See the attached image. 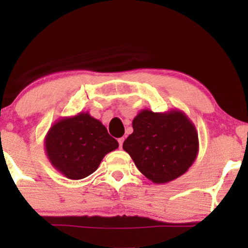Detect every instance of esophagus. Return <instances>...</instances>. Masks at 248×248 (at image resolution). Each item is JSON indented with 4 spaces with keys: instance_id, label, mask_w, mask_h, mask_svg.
<instances>
[{
    "instance_id": "esophagus-1",
    "label": "esophagus",
    "mask_w": 248,
    "mask_h": 248,
    "mask_svg": "<svg viewBox=\"0 0 248 248\" xmlns=\"http://www.w3.org/2000/svg\"><path fill=\"white\" fill-rule=\"evenodd\" d=\"M123 142H124V138L118 139V143H120V148L123 147Z\"/></svg>"
}]
</instances>
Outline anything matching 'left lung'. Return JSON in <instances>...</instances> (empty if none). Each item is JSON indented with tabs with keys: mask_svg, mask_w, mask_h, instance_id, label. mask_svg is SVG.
I'll use <instances>...</instances> for the list:
<instances>
[{
	"mask_svg": "<svg viewBox=\"0 0 248 248\" xmlns=\"http://www.w3.org/2000/svg\"><path fill=\"white\" fill-rule=\"evenodd\" d=\"M132 126L133 133L124 141L123 149L139 170L155 184L185 174L198 157V131L182 110L143 109L134 117Z\"/></svg>",
	"mask_w": 248,
	"mask_h": 248,
	"instance_id": "8db88e82",
	"label": "left lung"
}]
</instances>
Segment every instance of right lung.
Returning a JSON list of instances; mask_svg holds the SVG:
<instances>
[{"mask_svg":"<svg viewBox=\"0 0 248 248\" xmlns=\"http://www.w3.org/2000/svg\"><path fill=\"white\" fill-rule=\"evenodd\" d=\"M44 144L53 167L74 181L96 171L105 155L118 148L103 123L88 111L56 121Z\"/></svg>","mask_w":248,"mask_h":248,"instance_id":"1","label":"right lung"}]
</instances>
